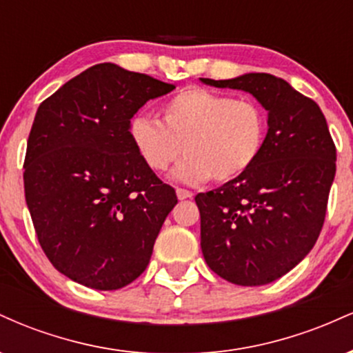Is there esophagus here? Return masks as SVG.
Returning a JSON list of instances; mask_svg holds the SVG:
<instances>
[{
	"label": "esophagus",
	"mask_w": 353,
	"mask_h": 353,
	"mask_svg": "<svg viewBox=\"0 0 353 353\" xmlns=\"http://www.w3.org/2000/svg\"><path fill=\"white\" fill-rule=\"evenodd\" d=\"M176 194H177V199H179V201L190 199V197H192V192H190V190L182 189V188H177L176 189Z\"/></svg>",
	"instance_id": "1"
}]
</instances>
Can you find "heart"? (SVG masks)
I'll list each match as a JSON object with an SVG mask.
<instances>
[{
  "label": "heart",
  "instance_id": "obj_1",
  "mask_svg": "<svg viewBox=\"0 0 353 353\" xmlns=\"http://www.w3.org/2000/svg\"><path fill=\"white\" fill-rule=\"evenodd\" d=\"M163 121L132 119L129 134L141 159L156 172L176 171L185 184L229 182L257 163L265 145L267 116L252 99H234L202 88H188L161 108Z\"/></svg>",
  "mask_w": 353,
  "mask_h": 353
}]
</instances>
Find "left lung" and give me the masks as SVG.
I'll list each match as a JSON object with an SVG mask.
<instances>
[{
  "instance_id": "8db88e82",
  "label": "left lung",
  "mask_w": 353,
  "mask_h": 353,
  "mask_svg": "<svg viewBox=\"0 0 353 353\" xmlns=\"http://www.w3.org/2000/svg\"><path fill=\"white\" fill-rule=\"evenodd\" d=\"M201 81L249 92L267 111L257 163L196 196L210 270L237 285H265L292 270L317 242L335 177V144L317 103L287 81L267 72Z\"/></svg>"
}]
</instances>
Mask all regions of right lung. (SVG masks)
Wrapping results in <instances>:
<instances>
[{"mask_svg":"<svg viewBox=\"0 0 353 353\" xmlns=\"http://www.w3.org/2000/svg\"><path fill=\"white\" fill-rule=\"evenodd\" d=\"M176 88L117 64L91 66L36 111L24 196L41 249L71 281L116 290L136 281L177 204L132 144V116Z\"/></svg>","mask_w":353,"mask_h":353,"instance_id":"add662e5","label":"right lung"}]
</instances>
